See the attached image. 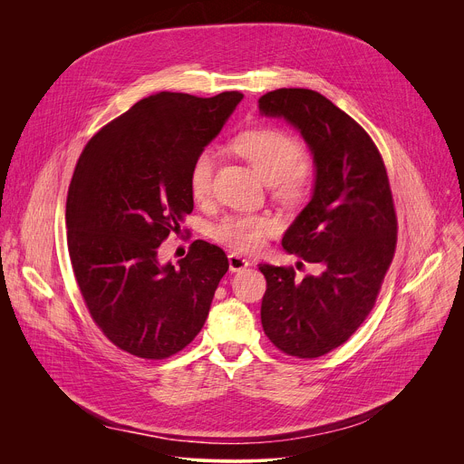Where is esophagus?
<instances>
[{"label": "esophagus", "instance_id": "obj_1", "mask_svg": "<svg viewBox=\"0 0 464 464\" xmlns=\"http://www.w3.org/2000/svg\"><path fill=\"white\" fill-rule=\"evenodd\" d=\"M227 260H229V272L235 274V272H242L249 266V260L240 256L238 253H229L227 255Z\"/></svg>", "mask_w": 464, "mask_h": 464}]
</instances>
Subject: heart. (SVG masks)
Listing matches in <instances>:
<instances>
[{
	"mask_svg": "<svg viewBox=\"0 0 464 464\" xmlns=\"http://www.w3.org/2000/svg\"><path fill=\"white\" fill-rule=\"evenodd\" d=\"M231 149L246 160L258 176L272 183L274 194L283 202L294 204L310 188V170L301 161L303 147L288 131L274 126L244 130L231 141ZM215 152L204 149L196 154L188 169V188L196 200H204L213 188ZM281 229L272 215H235L215 227V238L235 251H256L264 240Z\"/></svg>",
	"mask_w": 464,
	"mask_h": 464,
	"instance_id": "1",
	"label": "heart"
}]
</instances>
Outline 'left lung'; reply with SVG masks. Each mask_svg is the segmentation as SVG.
Here are the masks:
<instances>
[{
  "label": "left lung",
  "instance_id": "8db88e82",
  "mask_svg": "<svg viewBox=\"0 0 464 464\" xmlns=\"http://www.w3.org/2000/svg\"><path fill=\"white\" fill-rule=\"evenodd\" d=\"M260 115L283 117L308 145L314 192L283 247L315 264L317 276L260 264V319L283 353L319 358L343 345L374 306L396 247V215L382 156L367 131L334 102L304 88L258 99Z\"/></svg>",
  "mask_w": 464,
  "mask_h": 464
}]
</instances>
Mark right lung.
<instances>
[{
	"mask_svg": "<svg viewBox=\"0 0 464 464\" xmlns=\"http://www.w3.org/2000/svg\"><path fill=\"white\" fill-rule=\"evenodd\" d=\"M242 97L150 95L99 130L79 158L65 204L73 274L97 326L130 354L169 358L208 319L226 253L196 240L174 266L160 262L158 247L194 208L192 160Z\"/></svg>",
	"mask_w": 464,
	"mask_h": 464,
	"instance_id": "1",
	"label": "right lung"
}]
</instances>
